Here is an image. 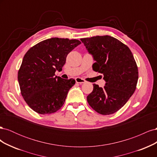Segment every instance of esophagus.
I'll list each match as a JSON object with an SVG mask.
<instances>
[{"label": "esophagus", "instance_id": "1", "mask_svg": "<svg viewBox=\"0 0 157 157\" xmlns=\"http://www.w3.org/2000/svg\"><path fill=\"white\" fill-rule=\"evenodd\" d=\"M75 80H76V82L78 83V84H83V83H84V82H86V80L82 79V78H79V77L76 78H75Z\"/></svg>", "mask_w": 157, "mask_h": 157}]
</instances>
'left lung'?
Masks as SVG:
<instances>
[{
    "instance_id": "left-lung-1",
    "label": "left lung",
    "mask_w": 157,
    "mask_h": 157,
    "mask_svg": "<svg viewBox=\"0 0 157 157\" xmlns=\"http://www.w3.org/2000/svg\"><path fill=\"white\" fill-rule=\"evenodd\" d=\"M96 61L92 68L103 75L105 86L93 84L87 96L89 105L103 115L116 113L134 93L138 69L131 50L113 36H96L80 39Z\"/></svg>"
}]
</instances>
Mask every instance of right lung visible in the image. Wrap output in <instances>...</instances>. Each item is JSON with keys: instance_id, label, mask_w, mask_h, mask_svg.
<instances>
[{"instance_id": "1", "label": "right lung", "mask_w": 157, "mask_h": 157, "mask_svg": "<svg viewBox=\"0 0 157 157\" xmlns=\"http://www.w3.org/2000/svg\"><path fill=\"white\" fill-rule=\"evenodd\" d=\"M80 44L76 39L51 38L27 52L17 79L22 96L33 111L45 115L63 106L75 80L55 77V72L62 70L68 54Z\"/></svg>"}]
</instances>
